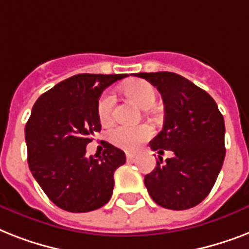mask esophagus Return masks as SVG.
<instances>
[{"label":"esophagus","mask_w":249,"mask_h":249,"mask_svg":"<svg viewBox=\"0 0 249 249\" xmlns=\"http://www.w3.org/2000/svg\"><path fill=\"white\" fill-rule=\"evenodd\" d=\"M134 158H136V154H134V152H126V160H129V161H133V160H134Z\"/></svg>","instance_id":"1"}]
</instances>
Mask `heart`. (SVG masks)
<instances>
[{"label": "heart", "mask_w": 249, "mask_h": 249, "mask_svg": "<svg viewBox=\"0 0 249 249\" xmlns=\"http://www.w3.org/2000/svg\"><path fill=\"white\" fill-rule=\"evenodd\" d=\"M123 90L142 108H150L156 101V91L154 86L146 81H133L126 84ZM113 106H115V97L112 93L105 91L99 98L97 106L98 119L103 125L109 124L112 121ZM150 136H151V129L146 125H138V126L117 125L108 133L109 142L125 151L136 150Z\"/></svg>", "instance_id": "heart-1"}]
</instances>
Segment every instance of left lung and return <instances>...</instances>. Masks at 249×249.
Masks as SVG:
<instances>
[{
	"label": "left lung",
	"instance_id": "obj_1",
	"mask_svg": "<svg viewBox=\"0 0 249 249\" xmlns=\"http://www.w3.org/2000/svg\"><path fill=\"white\" fill-rule=\"evenodd\" d=\"M152 84L164 102V125L152 151L173 156L144 177L152 200L166 209L193 208L211 193L225 159V121L205 90L173 72L136 73Z\"/></svg>",
	"mask_w": 249,
	"mask_h": 249
}]
</instances>
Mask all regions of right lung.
<instances>
[{"label": "right lung", "instance_id": "add662e5", "mask_svg": "<svg viewBox=\"0 0 249 249\" xmlns=\"http://www.w3.org/2000/svg\"><path fill=\"white\" fill-rule=\"evenodd\" d=\"M128 75L80 73L36 101L25 124L28 165L50 200L67 212H90L112 196L113 173L125 154L106 142L102 156L86 158V144L101 132L102 91Z\"/></svg>", "mask_w": 249, "mask_h": 249}]
</instances>
